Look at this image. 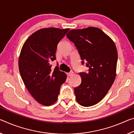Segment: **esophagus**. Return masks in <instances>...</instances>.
I'll list each match as a JSON object with an SVG mask.
<instances>
[{"mask_svg": "<svg viewBox=\"0 0 134 134\" xmlns=\"http://www.w3.org/2000/svg\"><path fill=\"white\" fill-rule=\"evenodd\" d=\"M73 75V71H70V72H69V73H67V76H71Z\"/></svg>", "mask_w": 134, "mask_h": 134, "instance_id": "1", "label": "esophagus"}]
</instances>
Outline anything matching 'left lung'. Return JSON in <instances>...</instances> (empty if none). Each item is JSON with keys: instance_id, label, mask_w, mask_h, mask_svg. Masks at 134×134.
Instances as JSON below:
<instances>
[{"instance_id": "8db88e82", "label": "left lung", "mask_w": 134, "mask_h": 134, "mask_svg": "<svg viewBox=\"0 0 134 134\" xmlns=\"http://www.w3.org/2000/svg\"><path fill=\"white\" fill-rule=\"evenodd\" d=\"M67 37L75 44L88 72H80L81 84L74 89L77 103L90 107L99 103L116 77L118 52L111 38L97 27L71 30Z\"/></svg>"}]
</instances>
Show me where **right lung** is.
<instances>
[{"mask_svg":"<svg viewBox=\"0 0 134 134\" xmlns=\"http://www.w3.org/2000/svg\"><path fill=\"white\" fill-rule=\"evenodd\" d=\"M69 29L46 28L32 34L23 44L19 57L18 66L25 86L38 103L51 105L58 98L61 85L67 76L59 70H54L51 63L56 59L59 42Z\"/></svg>","mask_w":134,"mask_h":134,"instance_id":"add662e5","label":"right lung"}]
</instances>
